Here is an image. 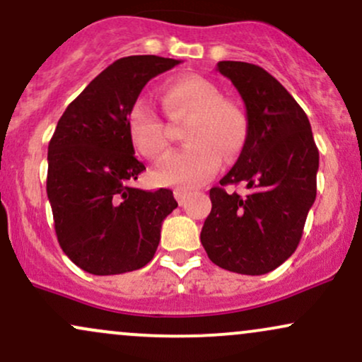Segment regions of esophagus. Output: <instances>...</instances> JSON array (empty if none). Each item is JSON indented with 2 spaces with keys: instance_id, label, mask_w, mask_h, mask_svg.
Instances as JSON below:
<instances>
[{
  "instance_id": "34e87169",
  "label": "esophagus",
  "mask_w": 362,
  "mask_h": 362,
  "mask_svg": "<svg viewBox=\"0 0 362 362\" xmlns=\"http://www.w3.org/2000/svg\"><path fill=\"white\" fill-rule=\"evenodd\" d=\"M173 195H175L177 202L180 204V206H184L185 199H187V195H189V192H187L185 189H175V190H173Z\"/></svg>"
}]
</instances>
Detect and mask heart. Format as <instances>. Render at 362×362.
Segmentation results:
<instances>
[{
  "instance_id": "obj_1",
  "label": "heart",
  "mask_w": 362,
  "mask_h": 362,
  "mask_svg": "<svg viewBox=\"0 0 362 362\" xmlns=\"http://www.w3.org/2000/svg\"><path fill=\"white\" fill-rule=\"evenodd\" d=\"M163 104L172 121L190 119L185 150L167 156L155 170L163 185L195 187L221 167V155L234 160L247 139V121L234 104L223 101L219 89L199 76L177 77L163 90ZM129 141L148 160L168 151L165 123L148 99L139 98L128 112Z\"/></svg>"
}]
</instances>
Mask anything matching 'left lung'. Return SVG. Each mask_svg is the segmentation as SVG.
<instances>
[{
  "instance_id": "left-lung-1",
  "label": "left lung",
  "mask_w": 362,
  "mask_h": 362,
  "mask_svg": "<svg viewBox=\"0 0 362 362\" xmlns=\"http://www.w3.org/2000/svg\"><path fill=\"white\" fill-rule=\"evenodd\" d=\"M246 107L247 139L238 162L211 189L200 243L212 263L241 275H264L297 250L317 195V150L305 111L259 65L223 60ZM243 181L250 194H228Z\"/></svg>"
}]
</instances>
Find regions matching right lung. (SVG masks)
I'll return each mask as SVG.
<instances>
[{
	"instance_id": "right-lung-1",
	"label": "right lung",
	"mask_w": 362,
	"mask_h": 362,
	"mask_svg": "<svg viewBox=\"0 0 362 362\" xmlns=\"http://www.w3.org/2000/svg\"><path fill=\"white\" fill-rule=\"evenodd\" d=\"M180 64L156 55L116 60L69 104L49 143V195L59 245L93 275L145 267L162 223L178 204L168 189L133 187L145 170L134 156L128 112L146 82Z\"/></svg>"
}]
</instances>
